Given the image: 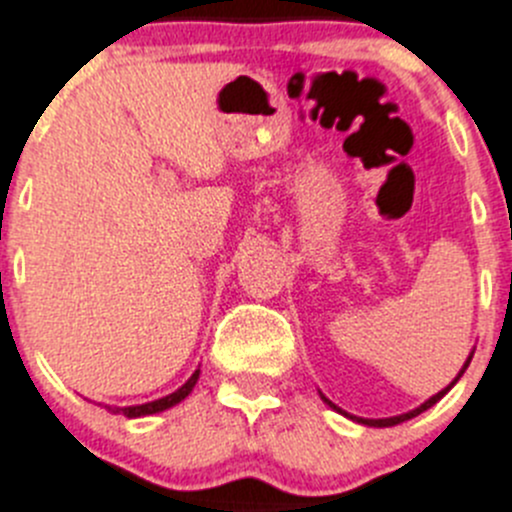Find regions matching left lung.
Listing matches in <instances>:
<instances>
[{"label": "left lung", "instance_id": "left-lung-1", "mask_svg": "<svg viewBox=\"0 0 512 512\" xmlns=\"http://www.w3.org/2000/svg\"><path fill=\"white\" fill-rule=\"evenodd\" d=\"M470 360H472V355H470V358H467V363H464V365H462V370H459V373H457V378H454V381H452V383H449V386H447V388H442V391H439V393H437V396H431V398H429V401H424V403H421V406H419V409L409 411V414H401V416H391V419H358V416H350V419L360 421V424H365V426H396V424H403V421H409V419H414V416H419V414H421V411L431 409V406H434V403H437V401H439V398H442V396H447V391H449V388H452V386H454V383H457V381H459V378H462V373H464V370H467V365H470ZM322 398H325V396H322ZM325 403H330L332 409H335V411H340V409H337V406H335V403H332V401H330V398H325ZM342 414H345V411H342Z\"/></svg>", "mask_w": 512, "mask_h": 512}]
</instances>
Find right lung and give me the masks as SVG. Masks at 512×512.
Here are the masks:
<instances>
[{
    "label": "right lung",
    "mask_w": 512,
    "mask_h": 512,
    "mask_svg": "<svg viewBox=\"0 0 512 512\" xmlns=\"http://www.w3.org/2000/svg\"><path fill=\"white\" fill-rule=\"evenodd\" d=\"M200 378V370H195V373L187 378L185 386L177 388L175 393H170V396L164 398H157V401H149V403H142V406H106V409L111 411V414H124L126 419H137V416H149V414H159V411L164 409H172L175 403H180L182 398L190 396V391L195 388V383H198Z\"/></svg>",
    "instance_id": "1"
}]
</instances>
